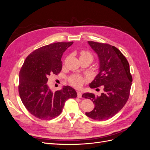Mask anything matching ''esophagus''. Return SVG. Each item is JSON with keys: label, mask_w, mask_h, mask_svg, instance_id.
<instances>
[{"label": "esophagus", "mask_w": 150, "mask_h": 150, "mask_svg": "<svg viewBox=\"0 0 150 150\" xmlns=\"http://www.w3.org/2000/svg\"><path fill=\"white\" fill-rule=\"evenodd\" d=\"M77 93H78V97L79 98H82V93H81V92L78 91V92H77Z\"/></svg>", "instance_id": "1"}]
</instances>
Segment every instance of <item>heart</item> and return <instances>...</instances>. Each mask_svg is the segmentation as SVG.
Masks as SVG:
<instances>
[{"label": "heart", "instance_id": "obj_1", "mask_svg": "<svg viewBox=\"0 0 150 150\" xmlns=\"http://www.w3.org/2000/svg\"><path fill=\"white\" fill-rule=\"evenodd\" d=\"M80 57H90L93 59V56L89 52L87 51H83L81 52ZM86 79L84 78L83 76L79 75H74L70 77L69 81L70 84L76 88H79L85 82Z\"/></svg>", "mask_w": 150, "mask_h": 150}]
</instances>
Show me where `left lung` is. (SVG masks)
I'll return each instance as SVG.
<instances>
[{"label":"left lung","instance_id":"8db88e82","mask_svg":"<svg viewBox=\"0 0 150 150\" xmlns=\"http://www.w3.org/2000/svg\"><path fill=\"white\" fill-rule=\"evenodd\" d=\"M88 44L99 60V72L89 87L102 86L104 91L100 96L89 93L83 94L94 104V110L86 115L93 120H106L117 114L128 101L132 76L128 61L118 49L105 43L88 41Z\"/></svg>","mask_w":150,"mask_h":150}]
</instances>
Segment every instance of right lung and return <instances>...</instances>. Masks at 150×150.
<instances>
[{
  "label": "right lung",
  "instance_id": "1",
  "mask_svg": "<svg viewBox=\"0 0 150 150\" xmlns=\"http://www.w3.org/2000/svg\"><path fill=\"white\" fill-rule=\"evenodd\" d=\"M72 44L55 42L36 49L26 57L21 67L18 87L20 98L30 114L40 120L57 117L66 101L78 96L69 86L53 93L47 84L49 76L61 72L62 54Z\"/></svg>",
  "mask_w": 150,
  "mask_h": 150
}]
</instances>
